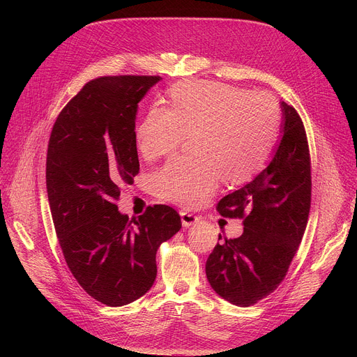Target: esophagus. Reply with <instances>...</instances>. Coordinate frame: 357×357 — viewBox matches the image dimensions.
Here are the masks:
<instances>
[{
  "label": "esophagus",
  "instance_id": "1",
  "mask_svg": "<svg viewBox=\"0 0 357 357\" xmlns=\"http://www.w3.org/2000/svg\"><path fill=\"white\" fill-rule=\"evenodd\" d=\"M181 219H182V225H183L185 227L193 226V225H196V223L200 220L199 216H196V215H193V213H189V212H185V211L181 212Z\"/></svg>",
  "mask_w": 357,
  "mask_h": 357
}]
</instances>
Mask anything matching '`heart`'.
Masks as SVG:
<instances>
[{
    "mask_svg": "<svg viewBox=\"0 0 357 357\" xmlns=\"http://www.w3.org/2000/svg\"><path fill=\"white\" fill-rule=\"evenodd\" d=\"M169 107L154 105L135 128V145L146 161L172 154L192 137L196 155L169 160L151 176L164 200L183 208L205 203L220 178L250 179L268 161L280 130V105L267 91L208 80L171 87Z\"/></svg>",
    "mask_w": 357,
    "mask_h": 357,
    "instance_id": "b5f03b06",
    "label": "heart"
}]
</instances>
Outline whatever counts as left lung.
Masks as SVG:
<instances>
[{
  "label": "left lung",
  "instance_id": "obj_1",
  "mask_svg": "<svg viewBox=\"0 0 357 357\" xmlns=\"http://www.w3.org/2000/svg\"><path fill=\"white\" fill-rule=\"evenodd\" d=\"M281 106L282 138L270 165L216 206L223 218L243 219L244 231L215 245L206 275L222 298L238 307H250L277 289L308 223L312 190L308 138L296 110L284 101Z\"/></svg>",
  "mask_w": 357,
  "mask_h": 357
}]
</instances>
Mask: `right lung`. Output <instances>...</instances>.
Returning <instances> with one entry per match:
<instances>
[{"label":"right lung","mask_w":357,"mask_h":357,"mask_svg":"<svg viewBox=\"0 0 357 357\" xmlns=\"http://www.w3.org/2000/svg\"><path fill=\"white\" fill-rule=\"evenodd\" d=\"M160 76H101L59 113L46 154V190L65 261L80 287L107 307L142 296L157 277V250L182 227L167 205L138 219L116 202L139 172L135 116Z\"/></svg>","instance_id":"obj_1"}]
</instances>
